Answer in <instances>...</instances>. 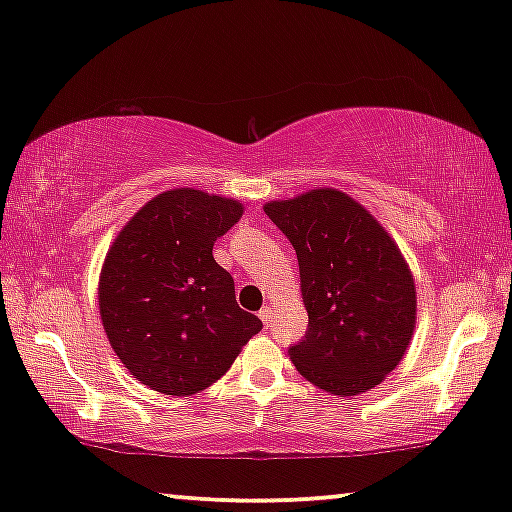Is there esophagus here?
<instances>
[{
    "instance_id": "34e87169",
    "label": "esophagus",
    "mask_w": 512,
    "mask_h": 512,
    "mask_svg": "<svg viewBox=\"0 0 512 512\" xmlns=\"http://www.w3.org/2000/svg\"><path fill=\"white\" fill-rule=\"evenodd\" d=\"M258 317H261V321L265 326H270V321H272V307H263L261 312H258Z\"/></svg>"
}]
</instances>
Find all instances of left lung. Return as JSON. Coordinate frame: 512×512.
Instances as JSON below:
<instances>
[{
  "label": "left lung",
  "instance_id": "8db88e82",
  "mask_svg": "<svg viewBox=\"0 0 512 512\" xmlns=\"http://www.w3.org/2000/svg\"><path fill=\"white\" fill-rule=\"evenodd\" d=\"M265 214L289 237L300 265L307 331L289 347L293 366L335 396L373 389L398 366L415 331V282L401 251L335 188L268 202Z\"/></svg>",
  "mask_w": 512,
  "mask_h": 512
}]
</instances>
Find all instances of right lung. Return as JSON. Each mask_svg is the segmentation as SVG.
<instances>
[{
	"label": "right lung",
	"instance_id": "add662e5",
	"mask_svg": "<svg viewBox=\"0 0 512 512\" xmlns=\"http://www.w3.org/2000/svg\"><path fill=\"white\" fill-rule=\"evenodd\" d=\"M240 216V202L174 188L146 202L104 258V331L123 366L160 394L207 389L263 328L212 254Z\"/></svg>",
	"mask_w": 512,
	"mask_h": 512
}]
</instances>
